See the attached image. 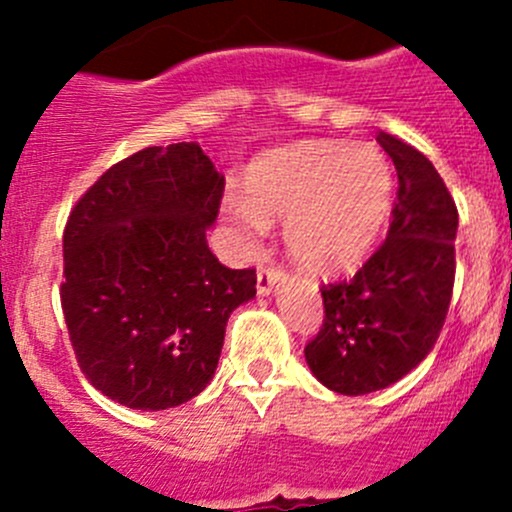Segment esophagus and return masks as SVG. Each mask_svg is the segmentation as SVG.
<instances>
[{
  "instance_id": "1",
  "label": "esophagus",
  "mask_w": 512,
  "mask_h": 512,
  "mask_svg": "<svg viewBox=\"0 0 512 512\" xmlns=\"http://www.w3.org/2000/svg\"><path fill=\"white\" fill-rule=\"evenodd\" d=\"M280 280H282V272L275 270V267L260 270V272H257V294H260V297H267V294L275 289V285Z\"/></svg>"
}]
</instances>
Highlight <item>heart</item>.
Masks as SVG:
<instances>
[{
    "instance_id": "obj_1",
    "label": "heart",
    "mask_w": 512,
    "mask_h": 512,
    "mask_svg": "<svg viewBox=\"0 0 512 512\" xmlns=\"http://www.w3.org/2000/svg\"><path fill=\"white\" fill-rule=\"evenodd\" d=\"M247 193L225 200L242 245L255 250L267 220H287L292 260L327 275L352 270L374 250L394 208V170L374 143H309L257 160Z\"/></svg>"
}]
</instances>
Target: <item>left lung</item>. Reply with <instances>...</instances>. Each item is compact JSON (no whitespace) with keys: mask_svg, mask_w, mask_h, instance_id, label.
<instances>
[{"mask_svg":"<svg viewBox=\"0 0 512 512\" xmlns=\"http://www.w3.org/2000/svg\"><path fill=\"white\" fill-rule=\"evenodd\" d=\"M399 193L386 242L352 280L322 289L324 327L304 359L344 396L386 389L416 369L446 322L456 277L458 210L438 170L414 146L379 133Z\"/></svg>","mask_w":512,"mask_h":512,"instance_id":"obj_1","label":"left lung"}]
</instances>
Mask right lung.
I'll return each instance as SVG.
<instances>
[{"instance_id":"add662e5","label":"right lung","mask_w":512,"mask_h":512,"mask_svg":"<svg viewBox=\"0 0 512 512\" xmlns=\"http://www.w3.org/2000/svg\"><path fill=\"white\" fill-rule=\"evenodd\" d=\"M225 178L195 141L108 168L64 230L61 309L81 371L141 411L185 404L213 381L225 327L255 297V270L210 252Z\"/></svg>"}]
</instances>
